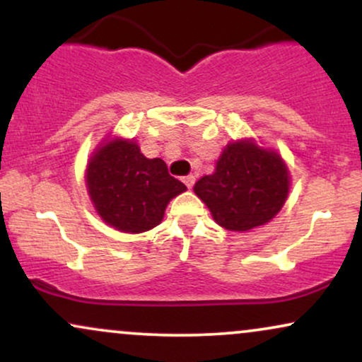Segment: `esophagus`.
<instances>
[{"instance_id":"34e87169","label":"esophagus","mask_w":362,"mask_h":362,"mask_svg":"<svg viewBox=\"0 0 362 362\" xmlns=\"http://www.w3.org/2000/svg\"><path fill=\"white\" fill-rule=\"evenodd\" d=\"M182 180H184V184H185V185L189 187V189H190V187L194 185V182H195V177H194V175H187V177L182 178Z\"/></svg>"}]
</instances>
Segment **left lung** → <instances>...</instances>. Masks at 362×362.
Instances as JSON below:
<instances>
[{"label": "left lung", "mask_w": 362, "mask_h": 362, "mask_svg": "<svg viewBox=\"0 0 362 362\" xmlns=\"http://www.w3.org/2000/svg\"><path fill=\"white\" fill-rule=\"evenodd\" d=\"M289 185L288 165L279 153L245 138L226 144L214 172L195 182L194 192L219 226L242 233L276 218Z\"/></svg>", "instance_id": "left-lung-1"}]
</instances>
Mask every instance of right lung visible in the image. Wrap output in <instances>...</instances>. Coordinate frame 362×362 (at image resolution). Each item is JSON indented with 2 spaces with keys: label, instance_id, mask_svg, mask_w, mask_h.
Returning a JSON list of instances; mask_svg holds the SVG:
<instances>
[{
  "label": "right lung",
  "instance_id": "1",
  "mask_svg": "<svg viewBox=\"0 0 362 362\" xmlns=\"http://www.w3.org/2000/svg\"><path fill=\"white\" fill-rule=\"evenodd\" d=\"M85 182L98 216L122 233L158 226L168 202L187 190L161 158L149 160L134 139L110 136L91 153Z\"/></svg>",
  "mask_w": 362,
  "mask_h": 362
}]
</instances>
